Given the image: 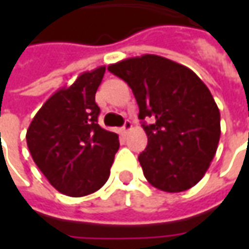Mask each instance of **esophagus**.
Returning a JSON list of instances; mask_svg holds the SVG:
<instances>
[{"label":"esophagus","instance_id":"1","mask_svg":"<svg viewBox=\"0 0 249 249\" xmlns=\"http://www.w3.org/2000/svg\"><path fill=\"white\" fill-rule=\"evenodd\" d=\"M131 127H133V126H131V122H130V120H126V122H124V124H123V126H122V129H120V133L126 134V133H129L130 130H131Z\"/></svg>","mask_w":249,"mask_h":249}]
</instances>
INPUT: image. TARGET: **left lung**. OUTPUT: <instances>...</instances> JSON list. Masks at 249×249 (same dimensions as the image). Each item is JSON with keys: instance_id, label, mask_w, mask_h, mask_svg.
<instances>
[{"instance_id": "1", "label": "left lung", "mask_w": 249, "mask_h": 249, "mask_svg": "<svg viewBox=\"0 0 249 249\" xmlns=\"http://www.w3.org/2000/svg\"><path fill=\"white\" fill-rule=\"evenodd\" d=\"M108 71L129 84L139 104L148 137L139 160L149 184L166 193L196 186L220 139V112L209 89L191 69L151 53L109 65Z\"/></svg>"}]
</instances>
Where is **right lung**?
<instances>
[{"label": "right lung", "instance_id": "1", "mask_svg": "<svg viewBox=\"0 0 249 249\" xmlns=\"http://www.w3.org/2000/svg\"><path fill=\"white\" fill-rule=\"evenodd\" d=\"M105 66L83 72L53 94L32 120L26 141L32 158L59 193L84 196L108 180L119 136L98 124L95 92Z\"/></svg>", "mask_w": 249, "mask_h": 249}]
</instances>
